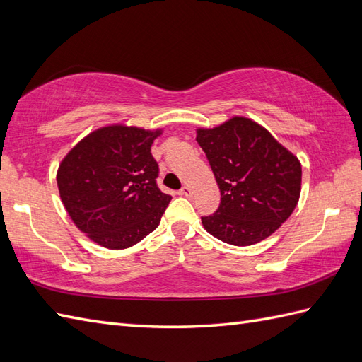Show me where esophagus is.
Here are the masks:
<instances>
[{
  "label": "esophagus",
  "mask_w": 362,
  "mask_h": 362,
  "mask_svg": "<svg viewBox=\"0 0 362 362\" xmlns=\"http://www.w3.org/2000/svg\"><path fill=\"white\" fill-rule=\"evenodd\" d=\"M180 195H184V197H187V198H190L192 197V190H190V187H187V186H184L181 190H180Z\"/></svg>",
  "instance_id": "1"
}]
</instances>
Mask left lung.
Instances as JSON below:
<instances>
[{
	"mask_svg": "<svg viewBox=\"0 0 362 362\" xmlns=\"http://www.w3.org/2000/svg\"><path fill=\"white\" fill-rule=\"evenodd\" d=\"M197 141L215 175L221 202L201 216L206 230L232 245H252L276 232L301 193V163L249 118L198 129Z\"/></svg>",
	"mask_w": 362,
	"mask_h": 362,
	"instance_id": "obj_1",
	"label": "left lung"
}]
</instances>
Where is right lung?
Segmentation results:
<instances>
[{"mask_svg": "<svg viewBox=\"0 0 362 362\" xmlns=\"http://www.w3.org/2000/svg\"><path fill=\"white\" fill-rule=\"evenodd\" d=\"M163 130L105 126L61 161L57 182L74 224L105 249H129L152 233L172 199L156 186L151 153Z\"/></svg>", "mask_w": 362, "mask_h": 362, "instance_id": "right-lung-1", "label": "right lung"}]
</instances>
